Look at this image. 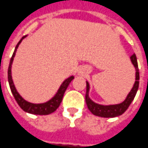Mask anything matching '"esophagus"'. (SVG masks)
I'll list each match as a JSON object with an SVG mask.
<instances>
[{
    "label": "esophagus",
    "instance_id": "esophagus-1",
    "mask_svg": "<svg viewBox=\"0 0 148 148\" xmlns=\"http://www.w3.org/2000/svg\"><path fill=\"white\" fill-rule=\"evenodd\" d=\"M79 74H80V75H81V76H84V75H85V71H84V70H83V71H79Z\"/></svg>",
    "mask_w": 148,
    "mask_h": 148
}]
</instances>
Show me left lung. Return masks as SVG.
Instances as JSON below:
<instances>
[{
	"label": "left lung",
	"mask_w": 148,
	"mask_h": 148,
	"mask_svg": "<svg viewBox=\"0 0 148 148\" xmlns=\"http://www.w3.org/2000/svg\"><path fill=\"white\" fill-rule=\"evenodd\" d=\"M130 60H131L133 65L135 67V71H136L135 82H134L130 92L128 94L126 99L124 100L121 103L114 104V105H101V104L95 103L89 96L90 84L88 81H86V102L88 108L92 112V114L98 116H101V117H116V116H119L122 115L130 107L132 101L134 100L135 95H136L137 91L138 89V85H139V72H138L136 55L134 53L130 57Z\"/></svg>",
	"instance_id": "left-lung-1"
}]
</instances>
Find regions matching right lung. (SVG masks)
<instances>
[{"instance_id": "1", "label": "right lung", "mask_w": 148, "mask_h": 148, "mask_svg": "<svg viewBox=\"0 0 148 148\" xmlns=\"http://www.w3.org/2000/svg\"><path fill=\"white\" fill-rule=\"evenodd\" d=\"M26 36H23L22 39L18 41V43L17 44L15 49L14 51V53L12 55L11 59H10L9 68H8V81H9V85H10L12 94L14 95L16 102L19 105V107L24 112L31 114H35V115H49V114L53 112L54 111H56V109L59 107V105H60L61 102H62L63 95H64L67 88L69 86V84L71 83V81L74 79V76H71L70 77H68L67 79H66L65 81H63L62 83V85L59 87L58 90L57 91L56 95H54L51 99L47 101L46 103H29V102L26 101L24 99H23L22 96L17 91L16 88H15V86L14 85L11 76V67L12 63H13V60H14V58L15 53H16L17 49L18 47L19 44L22 42L23 39H24Z\"/></svg>"}]
</instances>
